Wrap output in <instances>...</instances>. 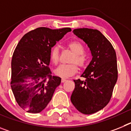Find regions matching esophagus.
Here are the masks:
<instances>
[{
	"instance_id": "esophagus-1",
	"label": "esophagus",
	"mask_w": 131,
	"mask_h": 131,
	"mask_svg": "<svg viewBox=\"0 0 131 131\" xmlns=\"http://www.w3.org/2000/svg\"><path fill=\"white\" fill-rule=\"evenodd\" d=\"M66 81H67L66 79H64V78L62 79V83H64V82H66Z\"/></svg>"
}]
</instances>
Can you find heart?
<instances>
[{"label":"heart","instance_id":"1","mask_svg":"<svg viewBox=\"0 0 131 131\" xmlns=\"http://www.w3.org/2000/svg\"><path fill=\"white\" fill-rule=\"evenodd\" d=\"M68 48L74 54L71 60V63H75L80 68H84L86 63V56L83 54L84 48L83 45L77 41H72L68 43ZM50 60L54 64H57L60 60V50L58 47L52 48L50 52ZM75 63L61 65L55 69L54 73L56 75L61 77H69L72 76L77 71Z\"/></svg>","mask_w":131,"mask_h":131}]
</instances>
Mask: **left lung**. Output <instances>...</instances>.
I'll return each mask as SVG.
<instances>
[{"label":"left lung","instance_id":"left-lung-1","mask_svg":"<svg viewBox=\"0 0 131 131\" xmlns=\"http://www.w3.org/2000/svg\"><path fill=\"white\" fill-rule=\"evenodd\" d=\"M73 33L87 45L92 59L81 75L86 80H73L71 101L79 112L89 115L101 110L110 100L117 80L116 53L98 30L80 28Z\"/></svg>","mask_w":131,"mask_h":131}]
</instances>
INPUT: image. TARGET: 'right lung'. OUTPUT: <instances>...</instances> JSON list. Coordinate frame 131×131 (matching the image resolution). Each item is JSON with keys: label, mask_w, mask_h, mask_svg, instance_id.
I'll use <instances>...</instances> for the list:
<instances>
[{"label": "right lung", "mask_w": 131, "mask_h": 131, "mask_svg": "<svg viewBox=\"0 0 131 131\" xmlns=\"http://www.w3.org/2000/svg\"><path fill=\"white\" fill-rule=\"evenodd\" d=\"M71 28L39 27L24 35L12 59V91L19 106L27 112L38 113L47 107L61 78L52 76L51 48Z\"/></svg>", "instance_id": "right-lung-1"}]
</instances>
